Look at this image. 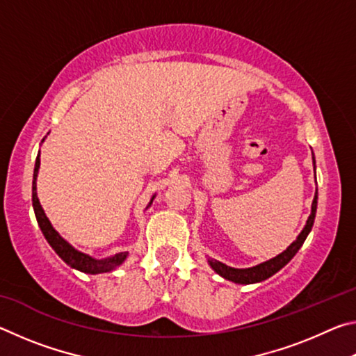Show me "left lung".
I'll use <instances>...</instances> for the list:
<instances>
[{
	"label": "left lung",
	"instance_id": "1",
	"mask_svg": "<svg viewBox=\"0 0 356 356\" xmlns=\"http://www.w3.org/2000/svg\"><path fill=\"white\" fill-rule=\"evenodd\" d=\"M312 165H314V172H316L314 154H312ZM316 212H317V190H316L314 200H312V204H311V215L308 216V220H306V225L303 229H301L298 237L295 238L284 251L280 252L278 256L268 259V261L257 264L254 267H250V268L229 267V265L216 261V259H212V257H209L207 262L215 273H218L221 278H225L227 281L236 282V284H254V282L268 280L270 276H273L276 272H280V270L291 262V259L297 254L298 250L301 248V245L305 243L306 237H308V234L311 232L312 225H314Z\"/></svg>",
	"mask_w": 356,
	"mask_h": 356
}]
</instances>
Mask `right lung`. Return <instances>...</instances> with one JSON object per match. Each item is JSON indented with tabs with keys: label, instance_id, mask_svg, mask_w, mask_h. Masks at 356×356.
<instances>
[{
	"label": "right lung",
	"instance_id": "add662e5",
	"mask_svg": "<svg viewBox=\"0 0 356 356\" xmlns=\"http://www.w3.org/2000/svg\"><path fill=\"white\" fill-rule=\"evenodd\" d=\"M45 140V138H44ZM42 140V141H44ZM39 168H40V152L38 154V159H35V165H34V174H33V209H34V215L35 220H38V225L40 227L42 234L53 250H55L56 254L63 259V261L70 265L72 268L78 270V272L88 273V275H99V273H108L116 270L119 265H122L125 262V259L129 257V251H120L116 252V254H111L108 257H102V259H95L92 256L86 254V252L78 251L74 248L67 240L59 236V232L56 231L50 220L47 218V215L42 209L39 197H38V174H39ZM155 200V195L150 197V201L147 204V207H150V204Z\"/></svg>",
	"mask_w": 356,
	"mask_h": 356
}]
</instances>
